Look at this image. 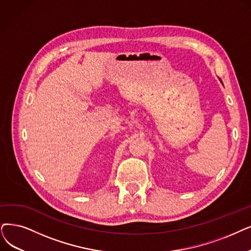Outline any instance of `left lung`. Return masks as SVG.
<instances>
[{
    "label": "left lung",
    "instance_id": "left-lung-1",
    "mask_svg": "<svg viewBox=\"0 0 251 251\" xmlns=\"http://www.w3.org/2000/svg\"><path fill=\"white\" fill-rule=\"evenodd\" d=\"M219 80H220V79H219Z\"/></svg>",
    "mask_w": 251,
    "mask_h": 251
}]
</instances>
